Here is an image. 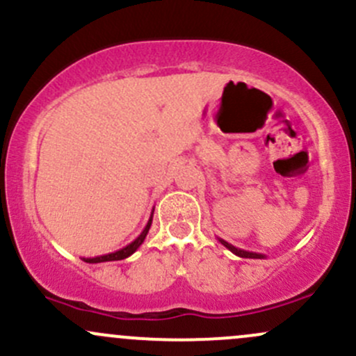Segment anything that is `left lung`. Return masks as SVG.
Segmentation results:
<instances>
[{
  "label": "left lung",
  "mask_w": 356,
  "mask_h": 356,
  "mask_svg": "<svg viewBox=\"0 0 356 356\" xmlns=\"http://www.w3.org/2000/svg\"><path fill=\"white\" fill-rule=\"evenodd\" d=\"M219 243L224 244V246L227 248V250L231 251V253H234L236 256H239V258H253V259L266 258V256L261 254V253H253V251H246V250H241V248L232 246L231 243H227V241H224V239H220V238H219Z\"/></svg>",
  "instance_id": "left-lung-1"
}]
</instances>
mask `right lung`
I'll use <instances>...</instances> for the list:
<instances>
[{"instance_id": "1", "label": "right lung", "mask_w": 356, "mask_h": 356, "mask_svg": "<svg viewBox=\"0 0 356 356\" xmlns=\"http://www.w3.org/2000/svg\"><path fill=\"white\" fill-rule=\"evenodd\" d=\"M152 212H154V209H152ZM151 224H152V213H151V217H149L146 227H144V231L140 232V234L137 236V238L134 239L131 244H127V246L122 248V250L115 251V253H108V254H103V256H95V258H83V261H86V263H103V261H118V259L129 258V256L136 253V251L139 250L140 244L144 243V239H146V236H147V232H149V229H151Z\"/></svg>"}]
</instances>
